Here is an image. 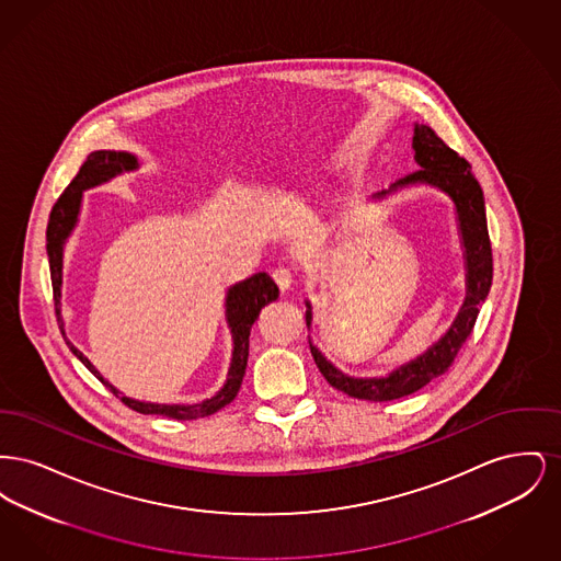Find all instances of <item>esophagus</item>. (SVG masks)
Segmentation results:
<instances>
[{
	"instance_id": "34e87169",
	"label": "esophagus",
	"mask_w": 561,
	"mask_h": 561,
	"mask_svg": "<svg viewBox=\"0 0 561 561\" xmlns=\"http://www.w3.org/2000/svg\"><path fill=\"white\" fill-rule=\"evenodd\" d=\"M273 279H275V284L279 286V290L282 293H286V290H290L294 284V275L293 271L288 267H277L273 271Z\"/></svg>"
}]
</instances>
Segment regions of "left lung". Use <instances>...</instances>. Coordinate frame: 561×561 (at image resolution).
Listing matches in <instances>:
<instances>
[{"mask_svg": "<svg viewBox=\"0 0 561 561\" xmlns=\"http://www.w3.org/2000/svg\"><path fill=\"white\" fill-rule=\"evenodd\" d=\"M414 160L421 165L416 172L400 179L389 191H380L374 197L380 199L391 191L408 185H431L444 191L456 206L458 231L465 248V268H467V296L448 332L416 359L400 366L389 376L380 378H355L334 368L320 348L311 343V355L323 374V378L348 398L370 401H391L405 398L423 389L433 378L448 373L465 341L471 336L473 325L480 313V305L485 300L492 286V245L485 222L483 191L478 179L471 174V165L450 149L428 126H414L412 138ZM307 325H311V305L307 300Z\"/></svg>", "mask_w": 561, "mask_h": 561, "instance_id": "left-lung-1", "label": "left lung"}]
</instances>
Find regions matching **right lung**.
Instances as JSON below:
<instances>
[{"label":"right lung","mask_w":561,"mask_h":561,"mask_svg":"<svg viewBox=\"0 0 561 561\" xmlns=\"http://www.w3.org/2000/svg\"><path fill=\"white\" fill-rule=\"evenodd\" d=\"M138 168V160L133 153L126 151H94L88 156V160L81 163L80 172L76 174V179L71 181V185L62 191V195L56 199L50 220H48V231H46V250H48V259H50V277H53L54 307H56V316L60 321V332L65 336V328L60 320V286H62V250H65V241L71 236V231L78 225V214H80L81 193L85 188L96 187L111 181L113 176L122 174V172H130ZM279 288L275 286V282L268 277L267 273H256L248 279H243L240 284L231 286L227 293L225 300V316L227 323L231 328V336H233V357H231V368L227 374V382L222 385V389L210 398V400L199 401L193 405H183V403H151V401H138L126 396H119V391L105 380L101 373L90 364V359L81 353L80 348L73 347L71 341H67L69 348L73 351V355L80 359L81 364L94 374L105 387H108L119 400L124 401L128 408H133L140 414H160L168 419H176V421H193L199 416H210L214 412H218L220 408H225L227 403L236 400L238 391H240L241 380L245 374L248 366V347H250V330L252 323L259 320L261 309L277 300Z\"/></svg>","instance_id":"obj_1"}]
</instances>
